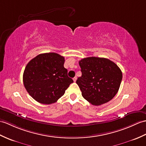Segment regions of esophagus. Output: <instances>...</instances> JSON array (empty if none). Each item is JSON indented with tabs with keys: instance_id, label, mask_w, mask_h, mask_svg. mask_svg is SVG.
<instances>
[{
	"instance_id": "1",
	"label": "esophagus",
	"mask_w": 146,
	"mask_h": 146,
	"mask_svg": "<svg viewBox=\"0 0 146 146\" xmlns=\"http://www.w3.org/2000/svg\"><path fill=\"white\" fill-rule=\"evenodd\" d=\"M73 81H74V82H76V80H77V77L76 76H74L73 78Z\"/></svg>"
}]
</instances>
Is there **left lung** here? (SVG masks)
Instances as JSON below:
<instances>
[{"mask_svg": "<svg viewBox=\"0 0 146 146\" xmlns=\"http://www.w3.org/2000/svg\"><path fill=\"white\" fill-rule=\"evenodd\" d=\"M81 76L76 83L83 97L95 106L108 103L117 94L123 78L121 69L109 59L88 57L79 62Z\"/></svg>", "mask_w": 146, "mask_h": 146, "instance_id": "8db88e82", "label": "left lung"}]
</instances>
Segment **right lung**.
I'll return each instance as SVG.
<instances>
[{
	"instance_id": "add662e5",
	"label": "right lung",
	"mask_w": 146,
	"mask_h": 146,
	"mask_svg": "<svg viewBox=\"0 0 146 146\" xmlns=\"http://www.w3.org/2000/svg\"><path fill=\"white\" fill-rule=\"evenodd\" d=\"M65 58L56 53H42L27 64L23 74L27 92L37 102L55 103L73 80L64 67Z\"/></svg>"
}]
</instances>
